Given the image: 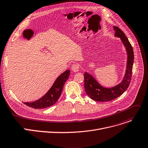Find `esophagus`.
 Wrapping results in <instances>:
<instances>
[{
    "mask_svg": "<svg viewBox=\"0 0 148 148\" xmlns=\"http://www.w3.org/2000/svg\"><path fill=\"white\" fill-rule=\"evenodd\" d=\"M79 65H78V64H73L72 66H71V70L74 71V72H78V71H79Z\"/></svg>",
    "mask_w": 148,
    "mask_h": 148,
    "instance_id": "esophagus-1",
    "label": "esophagus"
}]
</instances>
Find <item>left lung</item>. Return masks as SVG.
I'll use <instances>...</instances> for the list:
<instances>
[{
	"mask_svg": "<svg viewBox=\"0 0 148 148\" xmlns=\"http://www.w3.org/2000/svg\"><path fill=\"white\" fill-rule=\"evenodd\" d=\"M115 36L121 38L127 52V65L124 78L122 82L112 88H105L98 83L95 78L87 73L84 74V88L86 94L93 101L98 102H108L121 95L129 87L132 75L134 61L133 47L127 37L118 27L114 26Z\"/></svg>",
	"mask_w": 148,
	"mask_h": 148,
	"instance_id": "obj_1",
	"label": "left lung"
}]
</instances>
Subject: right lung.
Here are the masks:
<instances>
[{"instance_id": "right-lung-1", "label": "right lung", "mask_w": 148, "mask_h": 148, "mask_svg": "<svg viewBox=\"0 0 148 148\" xmlns=\"http://www.w3.org/2000/svg\"><path fill=\"white\" fill-rule=\"evenodd\" d=\"M70 70H66L59 76L47 93L40 99L33 102H24L26 105L34 109H42L55 104L60 98L64 85L70 75Z\"/></svg>"}]
</instances>
